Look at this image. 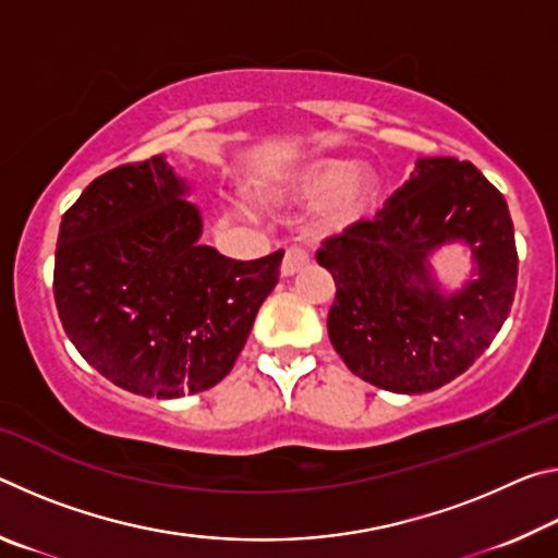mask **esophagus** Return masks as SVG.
I'll use <instances>...</instances> for the list:
<instances>
[{
    "label": "esophagus",
    "mask_w": 558,
    "mask_h": 558,
    "mask_svg": "<svg viewBox=\"0 0 558 558\" xmlns=\"http://www.w3.org/2000/svg\"><path fill=\"white\" fill-rule=\"evenodd\" d=\"M307 263H310V251L302 248L300 243H292V245H288V248H286V256H282L280 272L286 278H290V276H295L300 268H305Z\"/></svg>",
    "instance_id": "1"
}]
</instances>
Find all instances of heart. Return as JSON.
<instances>
[{"label":"heart","instance_id":"obj_1","mask_svg":"<svg viewBox=\"0 0 558 558\" xmlns=\"http://www.w3.org/2000/svg\"><path fill=\"white\" fill-rule=\"evenodd\" d=\"M338 192L329 202V216L337 223H349L362 216L374 199L376 184L374 179L366 172H354L352 165L347 162H323L317 165L313 172L305 177V184H302V194L307 199H319L329 192Z\"/></svg>","mask_w":558,"mask_h":558}]
</instances>
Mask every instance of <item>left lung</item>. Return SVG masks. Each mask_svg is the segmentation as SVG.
Instances as JSON below:
<instances>
[{
  "label": "left lung",
  "instance_id": "left-lung-1",
  "mask_svg": "<svg viewBox=\"0 0 558 558\" xmlns=\"http://www.w3.org/2000/svg\"><path fill=\"white\" fill-rule=\"evenodd\" d=\"M462 238L478 258V280L442 296L425 256ZM332 272L327 332L349 372L379 389H440L485 352L517 290L514 226L505 196L472 162L418 159L415 172L374 219L347 226L317 248Z\"/></svg>",
  "mask_w": 558,
  "mask_h": 558
}]
</instances>
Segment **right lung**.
Returning a JSON list of instances; mask_svg holds the SVG:
<instances>
[{"instance_id": "right-lung-1", "label": "right lung", "mask_w": 558, "mask_h": 558, "mask_svg": "<svg viewBox=\"0 0 558 558\" xmlns=\"http://www.w3.org/2000/svg\"><path fill=\"white\" fill-rule=\"evenodd\" d=\"M184 192L159 155L120 165L83 189L56 245L65 335L106 379L157 399L211 389L233 369L282 260L202 245Z\"/></svg>"}]
</instances>
